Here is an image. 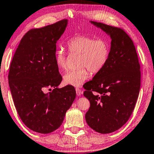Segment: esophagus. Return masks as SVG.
<instances>
[{
	"label": "esophagus",
	"instance_id": "obj_1",
	"mask_svg": "<svg viewBox=\"0 0 154 154\" xmlns=\"http://www.w3.org/2000/svg\"><path fill=\"white\" fill-rule=\"evenodd\" d=\"M75 90H76V93L77 94V96H80V95L82 94V90L80 89L79 88H75Z\"/></svg>",
	"mask_w": 154,
	"mask_h": 154
}]
</instances>
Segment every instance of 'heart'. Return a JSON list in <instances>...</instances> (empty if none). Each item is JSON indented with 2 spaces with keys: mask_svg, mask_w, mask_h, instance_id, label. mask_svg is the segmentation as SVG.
I'll use <instances>...</instances> for the list:
<instances>
[{
  "mask_svg": "<svg viewBox=\"0 0 154 154\" xmlns=\"http://www.w3.org/2000/svg\"><path fill=\"white\" fill-rule=\"evenodd\" d=\"M66 46L70 53L79 54V68L67 72L63 81L66 85L78 87L89 77L90 71L96 74L103 69L108 62L110 45L106 39L95 38L85 35H78L68 39ZM55 62L61 70L67 68L66 53L59 49L55 52Z\"/></svg>",
  "mask_w": 154,
  "mask_h": 154,
  "instance_id": "b5f03b06",
  "label": "heart"
}]
</instances>
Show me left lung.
<instances>
[{
    "instance_id": "1",
    "label": "left lung",
    "mask_w": 154,
    "mask_h": 154,
    "mask_svg": "<svg viewBox=\"0 0 154 154\" xmlns=\"http://www.w3.org/2000/svg\"><path fill=\"white\" fill-rule=\"evenodd\" d=\"M91 23L112 41L106 66L84 87L90 103L85 117L92 130L108 134L125 125L132 114L140 88V66L133 41L123 29Z\"/></svg>"
}]
</instances>
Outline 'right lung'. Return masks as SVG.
Here are the masks:
<instances>
[{"label":"right lung","instance_id":"right-lung-1","mask_svg":"<svg viewBox=\"0 0 154 154\" xmlns=\"http://www.w3.org/2000/svg\"><path fill=\"white\" fill-rule=\"evenodd\" d=\"M67 21L63 19L27 31L9 68V85L17 112L24 125L40 134L60 128L76 97L72 86L57 88L62 77L55 62L56 42L65 31ZM51 87L52 91L43 92Z\"/></svg>","mask_w":154,"mask_h":154}]
</instances>
